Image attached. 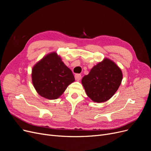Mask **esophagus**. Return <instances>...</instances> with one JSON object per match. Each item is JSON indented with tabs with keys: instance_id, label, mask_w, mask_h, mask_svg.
I'll use <instances>...</instances> for the list:
<instances>
[{
	"instance_id": "34e87169",
	"label": "esophagus",
	"mask_w": 151,
	"mask_h": 151,
	"mask_svg": "<svg viewBox=\"0 0 151 151\" xmlns=\"http://www.w3.org/2000/svg\"><path fill=\"white\" fill-rule=\"evenodd\" d=\"M75 79L76 81H79L81 79V75L79 74H77L75 75Z\"/></svg>"
}]
</instances>
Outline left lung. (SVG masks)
<instances>
[{
	"label": "left lung",
	"mask_w": 151,
	"mask_h": 151,
	"mask_svg": "<svg viewBox=\"0 0 151 151\" xmlns=\"http://www.w3.org/2000/svg\"><path fill=\"white\" fill-rule=\"evenodd\" d=\"M122 79L121 68L110 59L104 58L83 77L81 83L86 94L92 101L103 103L115 94Z\"/></svg>",
	"instance_id": "1"
}]
</instances>
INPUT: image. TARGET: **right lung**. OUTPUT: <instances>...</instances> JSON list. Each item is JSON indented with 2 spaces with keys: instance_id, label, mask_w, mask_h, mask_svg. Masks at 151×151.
Listing matches in <instances>:
<instances>
[{
  "instance_id": "1",
  "label": "right lung",
  "mask_w": 151,
  "mask_h": 151,
  "mask_svg": "<svg viewBox=\"0 0 151 151\" xmlns=\"http://www.w3.org/2000/svg\"><path fill=\"white\" fill-rule=\"evenodd\" d=\"M31 79L38 94L50 100L58 98L75 81L71 70L56 52L47 54L36 63Z\"/></svg>"
}]
</instances>
